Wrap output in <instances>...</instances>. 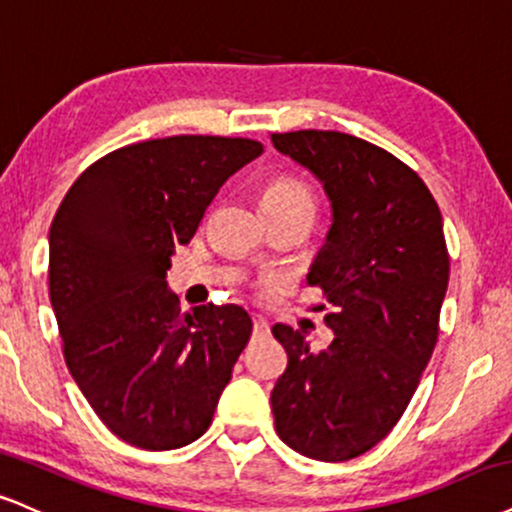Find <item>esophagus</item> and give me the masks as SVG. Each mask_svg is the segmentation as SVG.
I'll return each mask as SVG.
<instances>
[{
	"mask_svg": "<svg viewBox=\"0 0 512 512\" xmlns=\"http://www.w3.org/2000/svg\"><path fill=\"white\" fill-rule=\"evenodd\" d=\"M267 319L262 315H252V334H267Z\"/></svg>",
	"mask_w": 512,
	"mask_h": 512,
	"instance_id": "esophagus-1",
	"label": "esophagus"
}]
</instances>
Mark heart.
Masks as SVG:
<instances>
[{
  "label": "heart",
  "instance_id": "1",
  "mask_svg": "<svg viewBox=\"0 0 512 512\" xmlns=\"http://www.w3.org/2000/svg\"><path fill=\"white\" fill-rule=\"evenodd\" d=\"M264 209H305V212L315 214V195L305 186L303 181L291 176H279L267 183L262 193Z\"/></svg>",
  "mask_w": 512,
  "mask_h": 512
}]
</instances>
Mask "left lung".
Instances as JSON below:
<instances>
[{
  "label": "left lung",
  "instance_id": "obj_1",
  "mask_svg": "<svg viewBox=\"0 0 512 512\" xmlns=\"http://www.w3.org/2000/svg\"><path fill=\"white\" fill-rule=\"evenodd\" d=\"M272 143L324 183L334 212L307 274L334 305V341L315 353L303 331L274 326L288 355L274 427L293 451L343 463L396 427L434 353L451 272L441 212L408 164L355 135L272 133Z\"/></svg>",
  "mask_w": 512,
  "mask_h": 512
}]
</instances>
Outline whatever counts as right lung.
<instances>
[{
  "label": "right lung",
  "mask_w": 512,
  "mask_h": 512,
  "mask_svg": "<svg viewBox=\"0 0 512 512\" xmlns=\"http://www.w3.org/2000/svg\"><path fill=\"white\" fill-rule=\"evenodd\" d=\"M262 143L171 135L109 152L80 174L49 229V300L66 367L112 434L171 451L212 424L252 322L238 305L181 312L166 288L214 195Z\"/></svg>",
  "instance_id": "add662e5"
}]
</instances>
